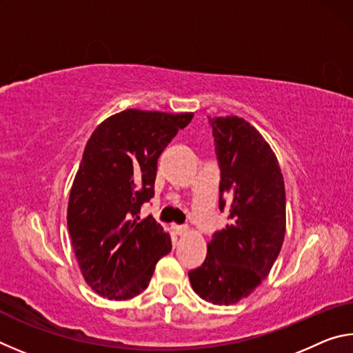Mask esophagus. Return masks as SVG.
<instances>
[{
  "mask_svg": "<svg viewBox=\"0 0 353 353\" xmlns=\"http://www.w3.org/2000/svg\"><path fill=\"white\" fill-rule=\"evenodd\" d=\"M172 229H174V232H176L177 235H185V234H188V232H190L188 225H177V224H174V225H172Z\"/></svg>",
  "mask_w": 353,
  "mask_h": 353,
  "instance_id": "34e87169",
  "label": "esophagus"
}]
</instances>
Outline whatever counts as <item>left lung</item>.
<instances>
[{"instance_id": "left-lung-1", "label": "left lung", "mask_w": 353, "mask_h": 353, "mask_svg": "<svg viewBox=\"0 0 353 353\" xmlns=\"http://www.w3.org/2000/svg\"><path fill=\"white\" fill-rule=\"evenodd\" d=\"M221 165L219 208L229 224L207 244L205 261L188 272L196 294L234 305L270 274L286 230L285 182L276 154L244 118L210 119Z\"/></svg>"}]
</instances>
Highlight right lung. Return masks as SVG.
Listing matches in <instances>:
<instances>
[{
	"label": "right lung",
	"instance_id": "right-lung-1",
	"mask_svg": "<svg viewBox=\"0 0 353 353\" xmlns=\"http://www.w3.org/2000/svg\"><path fill=\"white\" fill-rule=\"evenodd\" d=\"M194 113L126 109L105 118L88 139L70 190L67 224L87 285L109 301L146 288L171 236L152 216L157 160Z\"/></svg>",
	"mask_w": 353,
	"mask_h": 353
}]
</instances>
